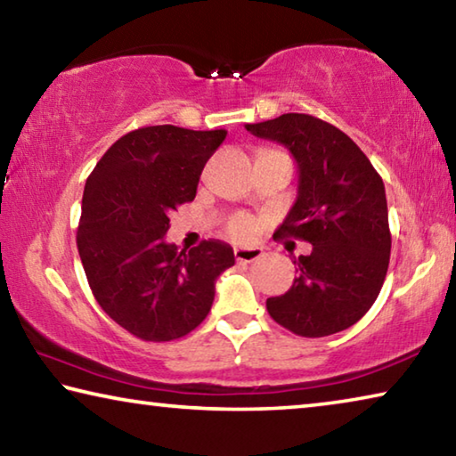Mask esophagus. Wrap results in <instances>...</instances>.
I'll list each match as a JSON object with an SVG mask.
<instances>
[{
  "mask_svg": "<svg viewBox=\"0 0 456 456\" xmlns=\"http://www.w3.org/2000/svg\"><path fill=\"white\" fill-rule=\"evenodd\" d=\"M235 259L241 261V264H251V261H257L264 257V249L261 247H235Z\"/></svg>",
  "mask_w": 456,
  "mask_h": 456,
  "instance_id": "1",
  "label": "esophagus"
}]
</instances>
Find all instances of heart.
<instances>
[{
	"mask_svg": "<svg viewBox=\"0 0 456 456\" xmlns=\"http://www.w3.org/2000/svg\"><path fill=\"white\" fill-rule=\"evenodd\" d=\"M227 229L235 239H251L257 231V223L249 215H237V217L229 221Z\"/></svg>",
	"mask_w": 456,
	"mask_h": 456,
	"instance_id": "1",
	"label": "heart"
}]
</instances>
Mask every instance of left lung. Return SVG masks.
Returning a JSON list of instances; mask_svg holds the SVG:
<instances>
[{
    "instance_id": "8db88e82",
    "label": "left lung",
    "mask_w": 456,
    "mask_h": 456,
    "mask_svg": "<svg viewBox=\"0 0 456 456\" xmlns=\"http://www.w3.org/2000/svg\"><path fill=\"white\" fill-rule=\"evenodd\" d=\"M285 144L299 168L297 200L273 237L312 243L296 257L291 288L267 299L285 330L323 338L356 323L376 302L390 261L392 235L382 176L352 138L312 114H281L245 125Z\"/></svg>"
}]
</instances>
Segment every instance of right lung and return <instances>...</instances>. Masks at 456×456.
<instances>
[{
  "label": "right lung",
  "mask_w": 456,
  "mask_h": 456,
  "mask_svg": "<svg viewBox=\"0 0 456 456\" xmlns=\"http://www.w3.org/2000/svg\"><path fill=\"white\" fill-rule=\"evenodd\" d=\"M225 136L173 125L136 128L104 152L84 187L76 245L88 285L98 305L144 342L195 330L211 312L215 280L235 264L223 241L184 253L163 239Z\"/></svg>",
  "instance_id": "add662e5"
}]
</instances>
